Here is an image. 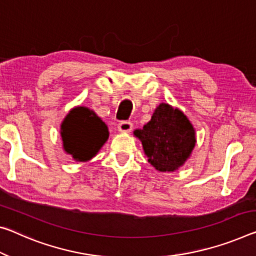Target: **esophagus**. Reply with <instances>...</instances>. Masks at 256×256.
<instances>
[{
  "label": "esophagus",
  "mask_w": 256,
  "mask_h": 256,
  "mask_svg": "<svg viewBox=\"0 0 256 256\" xmlns=\"http://www.w3.org/2000/svg\"><path fill=\"white\" fill-rule=\"evenodd\" d=\"M133 128V124L130 120H122L118 124V131L122 133L131 132Z\"/></svg>",
  "instance_id": "1"
}]
</instances>
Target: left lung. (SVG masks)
Masks as SVG:
<instances>
[{"instance_id":"1","label":"left lung","mask_w":256,"mask_h":256,"mask_svg":"<svg viewBox=\"0 0 256 256\" xmlns=\"http://www.w3.org/2000/svg\"><path fill=\"white\" fill-rule=\"evenodd\" d=\"M134 136L142 142L148 162L160 172H173L192 155L196 144L194 128L186 116L168 104H160L152 120Z\"/></svg>"}]
</instances>
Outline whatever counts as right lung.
Wrapping results in <instances>:
<instances>
[{
  "mask_svg": "<svg viewBox=\"0 0 256 256\" xmlns=\"http://www.w3.org/2000/svg\"><path fill=\"white\" fill-rule=\"evenodd\" d=\"M60 134L64 152L75 160L88 162L106 142L109 132L94 112L86 107H76L64 117Z\"/></svg>",
  "mask_w": 256,
  "mask_h": 256,
  "instance_id": "add662e5",
  "label": "right lung"
}]
</instances>
